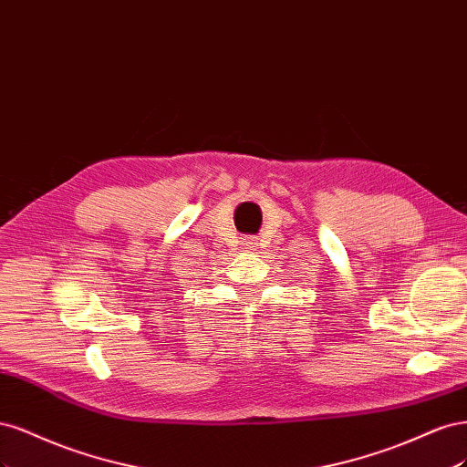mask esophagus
Listing matches in <instances>:
<instances>
[{"label": "esophagus", "instance_id": "34e87169", "mask_svg": "<svg viewBox=\"0 0 467 467\" xmlns=\"http://www.w3.org/2000/svg\"><path fill=\"white\" fill-rule=\"evenodd\" d=\"M244 246H246V250H254L255 246H258V243H255L254 238H244Z\"/></svg>", "mask_w": 467, "mask_h": 467}]
</instances>
